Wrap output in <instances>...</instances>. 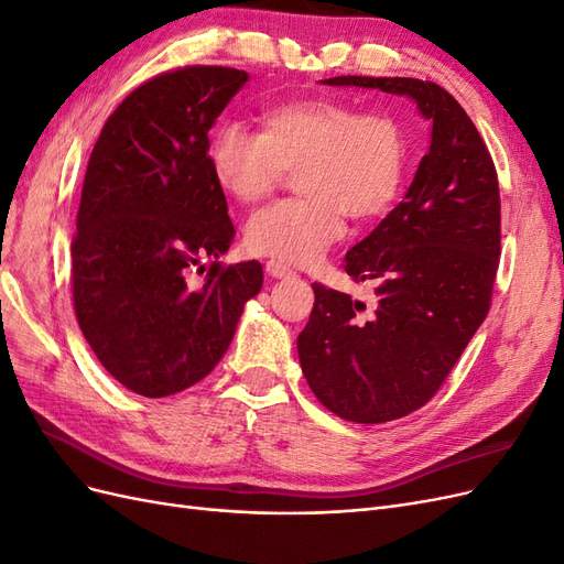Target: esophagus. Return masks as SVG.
<instances>
[{
    "label": "esophagus",
    "mask_w": 564,
    "mask_h": 564,
    "mask_svg": "<svg viewBox=\"0 0 564 564\" xmlns=\"http://www.w3.org/2000/svg\"><path fill=\"white\" fill-rule=\"evenodd\" d=\"M265 272H268L270 278H275V280H286V278L294 275L292 268H286V265L278 263V261H268L265 263Z\"/></svg>",
    "instance_id": "1"
}]
</instances>
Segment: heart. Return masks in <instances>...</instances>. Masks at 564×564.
Instances as JSON below:
<instances>
[{"label": "heart", "mask_w": 564, "mask_h": 564, "mask_svg": "<svg viewBox=\"0 0 564 564\" xmlns=\"http://www.w3.org/2000/svg\"><path fill=\"white\" fill-rule=\"evenodd\" d=\"M406 133L392 115L360 112L332 98H301L261 115V133L226 122L214 129L207 162L228 197L256 204L296 174L299 199L256 212L249 251L289 265H311L344 235V214H386L406 174Z\"/></svg>", "instance_id": "b5f03b06"}]
</instances>
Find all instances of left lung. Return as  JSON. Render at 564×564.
<instances>
[{
  "instance_id": "1",
  "label": "left lung",
  "mask_w": 564,
  "mask_h": 564,
  "mask_svg": "<svg viewBox=\"0 0 564 564\" xmlns=\"http://www.w3.org/2000/svg\"><path fill=\"white\" fill-rule=\"evenodd\" d=\"M329 87L404 96L431 122V145L404 199L346 253L377 305L313 284L299 334L317 400L355 423H386L429 402L487 317L501 251L499 181L485 141L454 96L412 77H332Z\"/></svg>"
}]
</instances>
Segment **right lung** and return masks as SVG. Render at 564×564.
I'll use <instances>...</instances> for the list:
<instances>
[{
  "label": "right lung",
  "mask_w": 564,
  "mask_h": 564,
  "mask_svg": "<svg viewBox=\"0 0 564 564\" xmlns=\"http://www.w3.org/2000/svg\"><path fill=\"white\" fill-rule=\"evenodd\" d=\"M249 75L193 65L141 84L91 150L73 242V299L98 362L143 398L195 386L261 292L259 261L220 268L235 237L209 131ZM204 258L199 288L186 282Z\"/></svg>",
  "instance_id": "add662e5"
}]
</instances>
